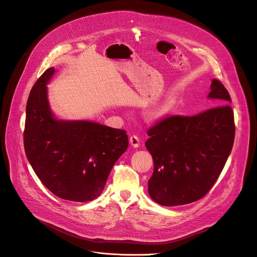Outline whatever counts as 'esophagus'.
<instances>
[{
  "mask_svg": "<svg viewBox=\"0 0 257 257\" xmlns=\"http://www.w3.org/2000/svg\"><path fill=\"white\" fill-rule=\"evenodd\" d=\"M129 143H130V145H131L133 148H139L141 141H140V139H139L136 135H132V136H130Z\"/></svg>",
  "mask_w": 257,
  "mask_h": 257,
  "instance_id": "esophagus-1",
  "label": "esophagus"
}]
</instances>
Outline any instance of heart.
<instances>
[{
	"label": "heart",
	"mask_w": 257,
	"mask_h": 257,
	"mask_svg": "<svg viewBox=\"0 0 257 257\" xmlns=\"http://www.w3.org/2000/svg\"><path fill=\"white\" fill-rule=\"evenodd\" d=\"M168 109L169 108L166 103L160 104L149 112V116L151 119H160L168 112Z\"/></svg>",
	"instance_id": "b5f03b06"
}]
</instances>
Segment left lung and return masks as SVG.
Segmentation results:
<instances>
[{"label": "left lung", "instance_id": "left-lung-1", "mask_svg": "<svg viewBox=\"0 0 257 257\" xmlns=\"http://www.w3.org/2000/svg\"><path fill=\"white\" fill-rule=\"evenodd\" d=\"M214 106L192 116L170 115L148 130L154 161L149 194L161 206H182L206 195L223 169L234 141L233 110L223 84L213 79Z\"/></svg>", "mask_w": 257, "mask_h": 257}]
</instances>
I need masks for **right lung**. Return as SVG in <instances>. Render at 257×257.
Listing matches in <instances>:
<instances>
[{"instance_id": "add662e5", "label": "right lung", "mask_w": 257, "mask_h": 257, "mask_svg": "<svg viewBox=\"0 0 257 257\" xmlns=\"http://www.w3.org/2000/svg\"><path fill=\"white\" fill-rule=\"evenodd\" d=\"M47 69L34 84L26 109L24 145L27 158L42 184L56 196L91 201L105 186L110 170L128 148L125 130L90 121H62L54 116L46 84Z\"/></svg>"}]
</instances>
